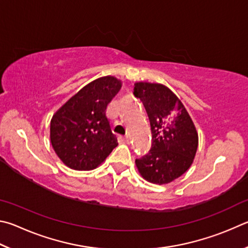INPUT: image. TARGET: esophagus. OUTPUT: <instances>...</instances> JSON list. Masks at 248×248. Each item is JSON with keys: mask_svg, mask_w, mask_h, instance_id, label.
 I'll use <instances>...</instances> for the list:
<instances>
[{"mask_svg": "<svg viewBox=\"0 0 248 248\" xmlns=\"http://www.w3.org/2000/svg\"><path fill=\"white\" fill-rule=\"evenodd\" d=\"M117 140H119L120 144H128V142H129V140H128L127 136H119Z\"/></svg>", "mask_w": 248, "mask_h": 248, "instance_id": "obj_1", "label": "esophagus"}]
</instances>
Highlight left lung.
Instances as JSON below:
<instances>
[{
  "label": "left lung",
  "mask_w": 248,
  "mask_h": 248,
  "mask_svg": "<svg viewBox=\"0 0 248 248\" xmlns=\"http://www.w3.org/2000/svg\"><path fill=\"white\" fill-rule=\"evenodd\" d=\"M134 94L140 99L150 121L153 144L149 153L136 159L146 181L168 184L188 170L198 147V134L183 103L162 84L140 81Z\"/></svg>",
  "instance_id": "8db88e82"
}]
</instances>
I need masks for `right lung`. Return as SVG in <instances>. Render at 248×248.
Masks as SVG:
<instances>
[{
    "label": "right lung",
    "instance_id": "obj_1",
    "mask_svg": "<svg viewBox=\"0 0 248 248\" xmlns=\"http://www.w3.org/2000/svg\"><path fill=\"white\" fill-rule=\"evenodd\" d=\"M122 87L113 76L100 77L73 95L52 116L50 140L55 154L73 170L100 166L119 145L107 108Z\"/></svg>",
    "mask_w": 248,
    "mask_h": 248
}]
</instances>
